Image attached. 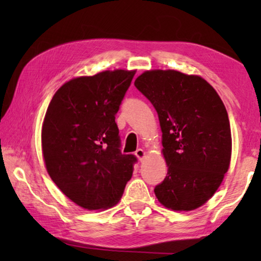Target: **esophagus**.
<instances>
[{
	"mask_svg": "<svg viewBox=\"0 0 261 261\" xmlns=\"http://www.w3.org/2000/svg\"><path fill=\"white\" fill-rule=\"evenodd\" d=\"M135 154H136V156L138 158L140 161L143 160V159L145 158V151H144V149H141V148H138V149H137Z\"/></svg>",
	"mask_w": 261,
	"mask_h": 261,
	"instance_id": "34e87169",
	"label": "esophagus"
}]
</instances>
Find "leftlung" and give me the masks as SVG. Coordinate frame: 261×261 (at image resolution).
<instances>
[{
    "mask_svg": "<svg viewBox=\"0 0 261 261\" xmlns=\"http://www.w3.org/2000/svg\"><path fill=\"white\" fill-rule=\"evenodd\" d=\"M135 86L160 121L168 173L154 189L158 200L174 211L198 208L230 165V123L222 100L204 78L175 70L145 71Z\"/></svg>",
    "mask_w": 261,
    "mask_h": 261,
    "instance_id": "obj_1",
    "label": "left lung"
}]
</instances>
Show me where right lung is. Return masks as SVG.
Masks as SVG:
<instances>
[{"label": "right lung", "instance_id": "right-lung-1", "mask_svg": "<svg viewBox=\"0 0 261 261\" xmlns=\"http://www.w3.org/2000/svg\"><path fill=\"white\" fill-rule=\"evenodd\" d=\"M136 71L73 78L53 96L41 131L46 169L57 188L88 211L121 199L137 158L121 153L115 122Z\"/></svg>", "mask_w": 261, "mask_h": 261}]
</instances>
